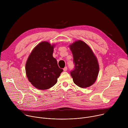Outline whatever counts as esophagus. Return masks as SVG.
Listing matches in <instances>:
<instances>
[{
    "label": "esophagus",
    "instance_id": "esophagus-1",
    "mask_svg": "<svg viewBox=\"0 0 128 128\" xmlns=\"http://www.w3.org/2000/svg\"><path fill=\"white\" fill-rule=\"evenodd\" d=\"M63 70H64V71H66L67 70V67H64L63 69Z\"/></svg>",
    "mask_w": 128,
    "mask_h": 128
}]
</instances>
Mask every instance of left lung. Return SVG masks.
Here are the masks:
<instances>
[{"label": "left lung", "mask_w": 128, "mask_h": 128, "mask_svg": "<svg viewBox=\"0 0 128 128\" xmlns=\"http://www.w3.org/2000/svg\"><path fill=\"white\" fill-rule=\"evenodd\" d=\"M72 53L74 69L70 72L73 80L78 86L84 88L94 84L99 71L97 59L90 47L82 40L69 45Z\"/></svg>", "instance_id": "1"}]
</instances>
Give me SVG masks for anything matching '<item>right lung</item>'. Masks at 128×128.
<instances>
[{"mask_svg":"<svg viewBox=\"0 0 128 128\" xmlns=\"http://www.w3.org/2000/svg\"><path fill=\"white\" fill-rule=\"evenodd\" d=\"M42 42L31 52L26 63V74L29 81L36 88L47 90L54 86L63 71L52 56L54 47Z\"/></svg>","mask_w":128,"mask_h":128,"instance_id":"add662e5","label":"right lung"}]
</instances>
